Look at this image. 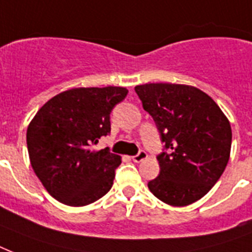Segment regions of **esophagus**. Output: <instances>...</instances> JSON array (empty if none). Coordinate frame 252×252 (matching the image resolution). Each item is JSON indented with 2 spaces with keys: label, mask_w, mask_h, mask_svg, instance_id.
<instances>
[{
  "label": "esophagus",
  "mask_w": 252,
  "mask_h": 252,
  "mask_svg": "<svg viewBox=\"0 0 252 252\" xmlns=\"http://www.w3.org/2000/svg\"><path fill=\"white\" fill-rule=\"evenodd\" d=\"M146 158H148V153H146L145 150H140V152H138V154H136V156H133V157H132V159H133V162L138 163V162L144 161V159H146Z\"/></svg>",
  "instance_id": "34e87169"
}]
</instances>
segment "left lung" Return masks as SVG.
<instances>
[{"instance_id": "8db88e82", "label": "left lung", "mask_w": 252, "mask_h": 252, "mask_svg": "<svg viewBox=\"0 0 252 252\" xmlns=\"http://www.w3.org/2000/svg\"><path fill=\"white\" fill-rule=\"evenodd\" d=\"M134 90L168 149L157 157L161 171L148 183L150 192L172 207L195 203L211 191L229 162L230 123L197 87L145 84Z\"/></svg>"}]
</instances>
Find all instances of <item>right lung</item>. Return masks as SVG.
Returning a JSON list of instances; mask_svg holds the SVG:
<instances>
[{
    "label": "right lung",
    "mask_w": 252,
    "mask_h": 252,
    "mask_svg": "<svg viewBox=\"0 0 252 252\" xmlns=\"http://www.w3.org/2000/svg\"><path fill=\"white\" fill-rule=\"evenodd\" d=\"M126 87H77L53 96L27 128L30 162L41 184L69 207L94 203L110 191L120 156L93 149L111 130L110 114Z\"/></svg>",
    "instance_id": "1"
}]
</instances>
